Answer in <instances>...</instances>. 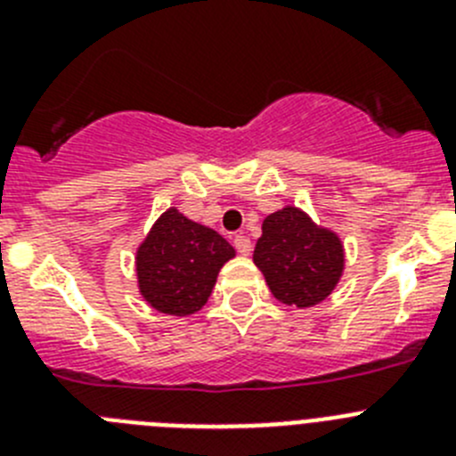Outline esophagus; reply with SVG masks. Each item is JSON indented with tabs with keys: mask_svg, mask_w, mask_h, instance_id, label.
Listing matches in <instances>:
<instances>
[{
	"mask_svg": "<svg viewBox=\"0 0 456 456\" xmlns=\"http://www.w3.org/2000/svg\"><path fill=\"white\" fill-rule=\"evenodd\" d=\"M232 244H235V248L241 256H248V253H251V240H248L247 235H237Z\"/></svg>",
	"mask_w": 456,
	"mask_h": 456,
	"instance_id": "34e87169",
	"label": "esophagus"
}]
</instances>
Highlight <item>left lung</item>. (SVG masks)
<instances>
[{"mask_svg":"<svg viewBox=\"0 0 456 456\" xmlns=\"http://www.w3.org/2000/svg\"><path fill=\"white\" fill-rule=\"evenodd\" d=\"M253 263L278 301L310 308L340 283L345 247L336 232L315 224L304 209L285 205L263 221Z\"/></svg>","mask_w":456,"mask_h":456,"instance_id":"left-lung-1","label":"left lung"}]
</instances>
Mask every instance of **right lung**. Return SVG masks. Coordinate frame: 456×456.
Segmentation results:
<instances>
[{"instance_id":"1","label":"right lung","mask_w":456,"mask_h":456,"mask_svg":"<svg viewBox=\"0 0 456 456\" xmlns=\"http://www.w3.org/2000/svg\"><path fill=\"white\" fill-rule=\"evenodd\" d=\"M235 248L216 231L168 208L136 248V283L148 305L173 317L199 313Z\"/></svg>"}]
</instances>
